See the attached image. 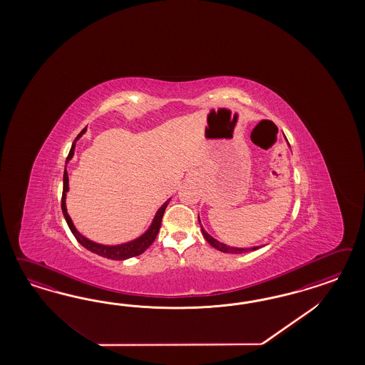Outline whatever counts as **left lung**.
Wrapping results in <instances>:
<instances>
[{
  "label": "left lung",
  "instance_id": "left-lung-1",
  "mask_svg": "<svg viewBox=\"0 0 365 365\" xmlns=\"http://www.w3.org/2000/svg\"><path fill=\"white\" fill-rule=\"evenodd\" d=\"M199 223H200V220H199ZM200 230H202V234H203V237H205V240L207 241V242L210 243L212 247H215V249H218L220 252L222 253H232V255H241V253H247V252H252V250H257L258 249V246H255V247H232V246H227V245H225V243L220 242V241H217L215 238H212L209 232H206L205 229H203V226L200 225Z\"/></svg>",
  "mask_w": 365,
  "mask_h": 365
}]
</instances>
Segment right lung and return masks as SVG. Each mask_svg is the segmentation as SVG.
Wrapping results in <instances>:
<instances>
[{
    "label": "right lung",
    "instance_id": "add662e5",
    "mask_svg": "<svg viewBox=\"0 0 365 365\" xmlns=\"http://www.w3.org/2000/svg\"><path fill=\"white\" fill-rule=\"evenodd\" d=\"M84 133H86V128H84L81 133H78V138L75 139V142H73L72 147H71V151H69V154L66 156V163L72 159V156L75 154V143H76V140H78V138ZM63 180H64V187H63V198H61V210H63V214H64V218H66V223H68L71 232L75 235V238L78 240V242L80 243L81 246H84L86 249H88L89 252H92V253H95V255H101V257H106V258H108V259L123 261V259H128V258H131V257L142 255V253H144V252L153 245L155 238H156V235H158V232H159V229H160L162 218H163V214H165L167 205H168V200L165 202V203L162 205V207L155 214L154 221H153L151 226L148 227L147 232H144L143 235H140L139 238H136V240H133V241H130V242L122 243V245H115V246H108V245H101V243L89 241L88 238H86L84 235H81V234L76 230L73 222H72L71 217H69L68 212H66V191L69 190V187H68V173H66V170L64 171Z\"/></svg>",
    "mask_w": 365,
    "mask_h": 365
}]
</instances>
